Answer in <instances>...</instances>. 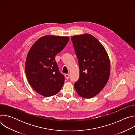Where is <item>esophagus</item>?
Here are the masks:
<instances>
[{
    "label": "esophagus",
    "mask_w": 135,
    "mask_h": 135,
    "mask_svg": "<svg viewBox=\"0 0 135 135\" xmlns=\"http://www.w3.org/2000/svg\"><path fill=\"white\" fill-rule=\"evenodd\" d=\"M69 76H70L69 74H65V77H66V79L68 80V79H69Z\"/></svg>",
    "instance_id": "34e87169"
}]
</instances>
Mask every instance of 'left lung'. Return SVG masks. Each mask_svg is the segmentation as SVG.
<instances>
[{
    "label": "left lung",
    "instance_id": "8db88e82",
    "mask_svg": "<svg viewBox=\"0 0 135 135\" xmlns=\"http://www.w3.org/2000/svg\"><path fill=\"white\" fill-rule=\"evenodd\" d=\"M71 40L80 68L79 79L74 87L81 97L92 98L103 89L109 79L108 55L103 45L90 34L73 36Z\"/></svg>",
    "mask_w": 135,
    "mask_h": 135
}]
</instances>
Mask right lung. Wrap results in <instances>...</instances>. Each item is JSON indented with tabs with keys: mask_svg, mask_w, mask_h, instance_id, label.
I'll return each instance as SVG.
<instances>
[{
	"mask_svg": "<svg viewBox=\"0 0 135 135\" xmlns=\"http://www.w3.org/2000/svg\"><path fill=\"white\" fill-rule=\"evenodd\" d=\"M68 37L47 35L39 38L27 54L25 71L31 86L38 93L48 97L62 88L64 76L59 71L55 60L69 41Z\"/></svg>",
	"mask_w": 135,
	"mask_h": 135,
	"instance_id": "obj_1",
	"label": "right lung"
}]
</instances>
